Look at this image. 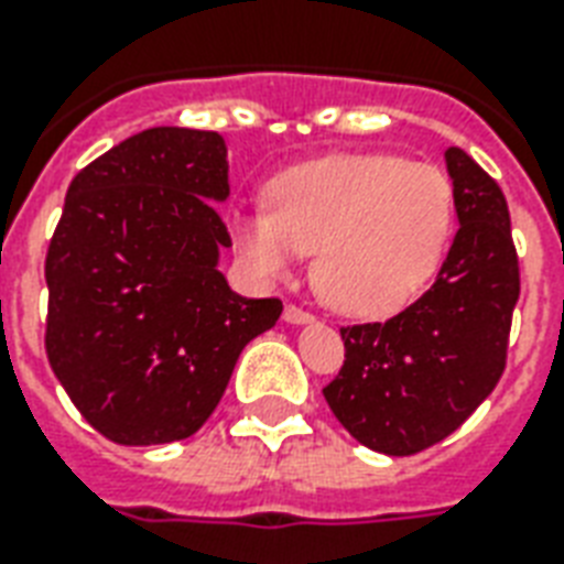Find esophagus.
<instances>
[{"mask_svg": "<svg viewBox=\"0 0 564 564\" xmlns=\"http://www.w3.org/2000/svg\"><path fill=\"white\" fill-rule=\"evenodd\" d=\"M283 322H286V325H310V322H313V316H310V313H304V310L301 307H286L283 310Z\"/></svg>", "mask_w": 564, "mask_h": 564, "instance_id": "obj_1", "label": "esophagus"}]
</instances>
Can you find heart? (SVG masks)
Here are the masks:
<instances>
[{
  "mask_svg": "<svg viewBox=\"0 0 564 564\" xmlns=\"http://www.w3.org/2000/svg\"><path fill=\"white\" fill-rule=\"evenodd\" d=\"M269 207L230 213V237L263 281L316 251V286L334 310L383 318L436 274L454 225L442 170L398 154H327L274 175Z\"/></svg>",
  "mask_w": 564,
  "mask_h": 564,
  "instance_id": "obj_1",
  "label": "heart"
}]
</instances>
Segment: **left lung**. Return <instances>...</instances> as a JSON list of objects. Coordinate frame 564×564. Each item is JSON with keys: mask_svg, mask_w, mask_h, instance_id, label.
Returning a JSON list of instances; mask_svg holds the SVG:
<instances>
[{"mask_svg": "<svg viewBox=\"0 0 564 564\" xmlns=\"http://www.w3.org/2000/svg\"><path fill=\"white\" fill-rule=\"evenodd\" d=\"M459 230L436 283L383 325L343 327L345 366L325 401L360 445L410 456L451 436L498 386L518 304V257L500 187L451 145Z\"/></svg>", "mask_w": 564, "mask_h": 564, "instance_id": "obj_1", "label": "left lung"}]
</instances>
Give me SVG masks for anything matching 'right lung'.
<instances>
[{"mask_svg": "<svg viewBox=\"0 0 564 564\" xmlns=\"http://www.w3.org/2000/svg\"><path fill=\"white\" fill-rule=\"evenodd\" d=\"M228 145L216 131L149 128L84 166L46 254L48 366L117 445L193 436L239 354L281 318L278 299L228 286Z\"/></svg>", "mask_w": 564, "mask_h": 564, "instance_id": "right-lung-1", "label": "right lung"}]
</instances>
